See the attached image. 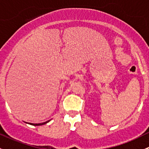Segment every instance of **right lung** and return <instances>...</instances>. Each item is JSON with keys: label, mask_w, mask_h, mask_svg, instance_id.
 Here are the masks:
<instances>
[{"label": "right lung", "mask_w": 149, "mask_h": 149, "mask_svg": "<svg viewBox=\"0 0 149 149\" xmlns=\"http://www.w3.org/2000/svg\"><path fill=\"white\" fill-rule=\"evenodd\" d=\"M49 121H50V120H47V121L45 122V123H37V124H34V123H28V124H30V125H34V126L42 125H45V124H46V123H49Z\"/></svg>", "instance_id": "obj_1"}]
</instances>
